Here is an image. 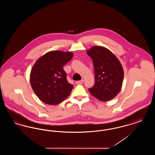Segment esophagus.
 <instances>
[{"label":"esophagus","instance_id":"esophagus-1","mask_svg":"<svg viewBox=\"0 0 155 155\" xmlns=\"http://www.w3.org/2000/svg\"><path fill=\"white\" fill-rule=\"evenodd\" d=\"M83 82H84V80H81L80 81H76V82H75V84H76L77 85H80V84H82Z\"/></svg>","mask_w":155,"mask_h":155}]
</instances>
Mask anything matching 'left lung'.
Segmentation results:
<instances>
[{"instance_id": "8db88e82", "label": "left lung", "mask_w": 155, "mask_h": 155, "mask_svg": "<svg viewBox=\"0 0 155 155\" xmlns=\"http://www.w3.org/2000/svg\"><path fill=\"white\" fill-rule=\"evenodd\" d=\"M87 54L92 59L95 71V84L89 91L99 101L111 100L122 87L124 71L121 64L110 51L103 46L91 48Z\"/></svg>"}]
</instances>
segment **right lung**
Masks as SVG:
<instances>
[{
    "mask_svg": "<svg viewBox=\"0 0 155 155\" xmlns=\"http://www.w3.org/2000/svg\"><path fill=\"white\" fill-rule=\"evenodd\" d=\"M73 56L70 52L53 51L37 60L30 73V83L44 103L56 105L70 95L73 85L67 80L63 66Z\"/></svg>",
    "mask_w": 155,
    "mask_h": 155,
    "instance_id": "right-lung-1",
    "label": "right lung"
}]
</instances>
